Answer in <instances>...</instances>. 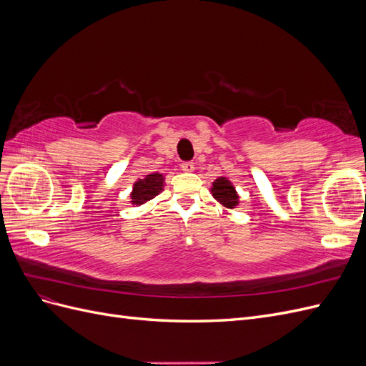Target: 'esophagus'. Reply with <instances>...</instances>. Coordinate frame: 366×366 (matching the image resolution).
I'll return each instance as SVG.
<instances>
[{
  "instance_id": "esophagus-1",
  "label": "esophagus",
  "mask_w": 366,
  "mask_h": 366,
  "mask_svg": "<svg viewBox=\"0 0 366 366\" xmlns=\"http://www.w3.org/2000/svg\"><path fill=\"white\" fill-rule=\"evenodd\" d=\"M182 169L184 171V172H191V171H194V162H182Z\"/></svg>"
}]
</instances>
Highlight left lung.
I'll return each mask as SVG.
<instances>
[{"instance_id": "8db88e82", "label": "left lung", "mask_w": 366, "mask_h": 366, "mask_svg": "<svg viewBox=\"0 0 366 366\" xmlns=\"http://www.w3.org/2000/svg\"><path fill=\"white\" fill-rule=\"evenodd\" d=\"M212 194L221 204H224L229 209H234V206L238 204V195L234 189V186H232L230 182L226 180L224 177H219V179L214 182Z\"/></svg>"}]
</instances>
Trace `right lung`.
I'll list each match as a JSON object with an SVG mask.
<instances>
[{
	"mask_svg": "<svg viewBox=\"0 0 366 366\" xmlns=\"http://www.w3.org/2000/svg\"><path fill=\"white\" fill-rule=\"evenodd\" d=\"M163 186L162 174H149L145 177V180H139L134 183V189L131 194V200L134 204H143L156 197Z\"/></svg>",
	"mask_w": 366,
	"mask_h": 366,
	"instance_id": "add662e5",
	"label": "right lung"
}]
</instances>
